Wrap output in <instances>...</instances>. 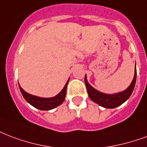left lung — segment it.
Returning a JSON list of instances; mask_svg holds the SVG:
<instances>
[{"label":"left lung","mask_w":147,"mask_h":147,"mask_svg":"<svg viewBox=\"0 0 147 147\" xmlns=\"http://www.w3.org/2000/svg\"><path fill=\"white\" fill-rule=\"evenodd\" d=\"M136 69H135V75L133 77V81L131 82L130 86H129L126 90L116 94H105L96 90V88H94L92 86H90L87 81L86 76H85V83H86L89 98L100 106L107 109L116 108L117 106L122 105L123 102H125L130 97L131 94L133 92L134 87H135V84H136Z\"/></svg>","instance_id":"1"}]
</instances>
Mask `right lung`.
<instances>
[{"label":"right lung","mask_w":147,"mask_h":147,"mask_svg":"<svg viewBox=\"0 0 147 147\" xmlns=\"http://www.w3.org/2000/svg\"><path fill=\"white\" fill-rule=\"evenodd\" d=\"M69 81V79L67 81L65 86H64L62 90L57 96L51 97V98H41L38 96H33V95L26 92L20 86H19V88H20L21 92L24 99L29 104H31V106L38 109L40 110H50V109H55L57 106H59L64 102L65 98L66 89H67V86H68Z\"/></svg>","instance_id":"obj_1"}]
</instances>
